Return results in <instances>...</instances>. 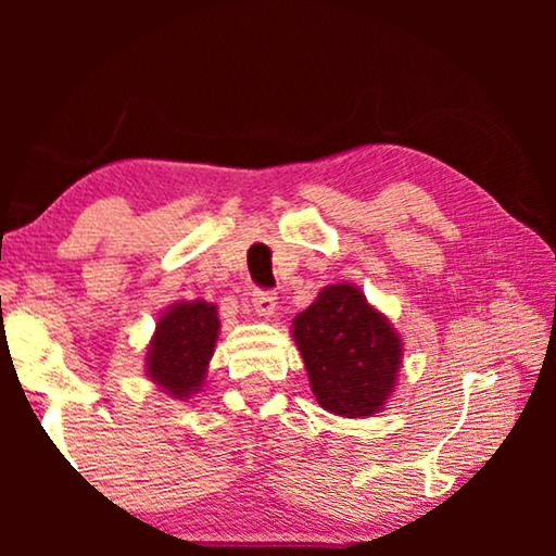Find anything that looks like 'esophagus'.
<instances>
[{"instance_id": "1", "label": "esophagus", "mask_w": 556, "mask_h": 556, "mask_svg": "<svg viewBox=\"0 0 556 556\" xmlns=\"http://www.w3.org/2000/svg\"><path fill=\"white\" fill-rule=\"evenodd\" d=\"M252 306L260 316H271L277 312V294L269 289H255L252 291Z\"/></svg>"}]
</instances>
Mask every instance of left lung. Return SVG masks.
I'll list each match as a JSON object with an SVG mask.
<instances>
[{"label": "left lung", "mask_w": 556, "mask_h": 556, "mask_svg": "<svg viewBox=\"0 0 556 556\" xmlns=\"http://www.w3.org/2000/svg\"><path fill=\"white\" fill-rule=\"evenodd\" d=\"M291 333L324 409L351 419L370 417L394 390L402 361L400 336L361 289L326 287L294 318Z\"/></svg>", "instance_id": "1"}]
</instances>
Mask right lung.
<instances>
[{
  "label": "right lung",
  "mask_w": 556,
  "mask_h": 556,
  "mask_svg": "<svg viewBox=\"0 0 556 556\" xmlns=\"http://www.w3.org/2000/svg\"><path fill=\"white\" fill-rule=\"evenodd\" d=\"M218 314L205 301H181L159 318L154 341L149 345V378L174 397H186L201 388L215 338Z\"/></svg>",
  "instance_id": "right-lung-1"
}]
</instances>
